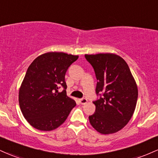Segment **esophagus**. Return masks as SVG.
<instances>
[{
    "label": "esophagus",
    "mask_w": 158,
    "mask_h": 158,
    "mask_svg": "<svg viewBox=\"0 0 158 158\" xmlns=\"http://www.w3.org/2000/svg\"><path fill=\"white\" fill-rule=\"evenodd\" d=\"M79 103H81V104H85V103H87L88 100L86 98H82V99H79Z\"/></svg>",
    "instance_id": "1"
}]
</instances>
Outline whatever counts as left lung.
Segmentation results:
<instances>
[{"instance_id":"8db88e82","label":"left lung","mask_w":158,"mask_h":158,"mask_svg":"<svg viewBox=\"0 0 158 158\" xmlns=\"http://www.w3.org/2000/svg\"><path fill=\"white\" fill-rule=\"evenodd\" d=\"M96 75L95 112L88 117L98 132L110 134L119 131L132 118L138 98V89L127 64L112 53L85 55Z\"/></svg>"}]
</instances>
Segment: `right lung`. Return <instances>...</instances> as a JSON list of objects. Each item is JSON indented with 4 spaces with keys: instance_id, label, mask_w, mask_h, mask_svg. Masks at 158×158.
<instances>
[{
    "instance_id": "obj_1",
    "label": "right lung",
    "mask_w": 158,
    "mask_h": 158,
    "mask_svg": "<svg viewBox=\"0 0 158 158\" xmlns=\"http://www.w3.org/2000/svg\"><path fill=\"white\" fill-rule=\"evenodd\" d=\"M78 55L52 52L34 60L27 68L19 92V103L25 118L40 131H50L61 125L76 106L67 96L65 74ZM60 86L63 92L58 91Z\"/></svg>"
}]
</instances>
